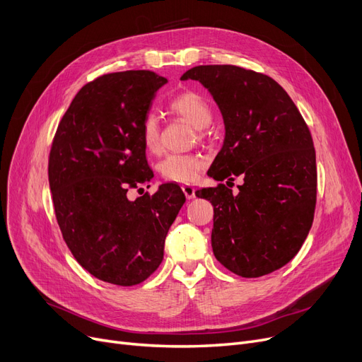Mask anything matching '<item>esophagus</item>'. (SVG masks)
Returning a JSON list of instances; mask_svg holds the SVG:
<instances>
[{"label":"esophagus","instance_id":"esophagus-1","mask_svg":"<svg viewBox=\"0 0 362 362\" xmlns=\"http://www.w3.org/2000/svg\"><path fill=\"white\" fill-rule=\"evenodd\" d=\"M182 191L186 197V199H194L195 198V187L191 185H183L182 186Z\"/></svg>","mask_w":362,"mask_h":362}]
</instances>
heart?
I'll list each match as a JSON object with an SVG mask.
<instances>
[{
    "mask_svg": "<svg viewBox=\"0 0 362 362\" xmlns=\"http://www.w3.org/2000/svg\"><path fill=\"white\" fill-rule=\"evenodd\" d=\"M170 110L179 114L197 129H205L213 120V112L208 103L197 92H183L170 101ZM141 136L148 151H157L160 146V123L156 114H146ZM205 161L194 154H171L160 165L161 176L168 182L192 183L198 179Z\"/></svg>",
    "mask_w": 362,
    "mask_h": 362,
    "instance_id": "1",
    "label": "heart"
}]
</instances>
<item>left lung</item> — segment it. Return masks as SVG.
<instances>
[{
	"label": "left lung",
	"mask_w": 362,
	"mask_h": 362,
	"mask_svg": "<svg viewBox=\"0 0 362 362\" xmlns=\"http://www.w3.org/2000/svg\"><path fill=\"white\" fill-rule=\"evenodd\" d=\"M198 81L220 108L224 141L208 176H242L233 195L224 185L197 191L214 206L216 258L242 277L288 264L307 239L317 199L315 149L288 92L262 73L236 66H197L180 81Z\"/></svg>",
	"instance_id": "8db88e82"
}]
</instances>
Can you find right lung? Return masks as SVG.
<instances>
[{
  "mask_svg": "<svg viewBox=\"0 0 362 362\" xmlns=\"http://www.w3.org/2000/svg\"><path fill=\"white\" fill-rule=\"evenodd\" d=\"M167 79L154 71L104 74L73 98L52 141L48 179L63 238L82 267L97 279L133 286L164 257L170 226L186 198L176 183L129 199V187L154 173L141 127Z\"/></svg>",
  "mask_w": 362,
  "mask_h": 362,
  "instance_id": "add662e5",
  "label": "right lung"
}]
</instances>
